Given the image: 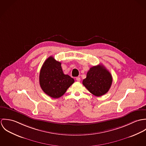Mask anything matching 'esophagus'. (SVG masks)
<instances>
[{"instance_id": "obj_1", "label": "esophagus", "mask_w": 146, "mask_h": 146, "mask_svg": "<svg viewBox=\"0 0 146 146\" xmlns=\"http://www.w3.org/2000/svg\"><path fill=\"white\" fill-rule=\"evenodd\" d=\"M76 80L78 82H80V77H76Z\"/></svg>"}]
</instances>
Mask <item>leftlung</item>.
Here are the masks:
<instances>
[{
  "instance_id": "left-lung-1",
  "label": "left lung",
  "mask_w": 146,
  "mask_h": 146,
  "mask_svg": "<svg viewBox=\"0 0 146 146\" xmlns=\"http://www.w3.org/2000/svg\"><path fill=\"white\" fill-rule=\"evenodd\" d=\"M112 83L110 72L102 64L90 68L83 81L85 87L93 95L100 97L110 89Z\"/></svg>"
}]
</instances>
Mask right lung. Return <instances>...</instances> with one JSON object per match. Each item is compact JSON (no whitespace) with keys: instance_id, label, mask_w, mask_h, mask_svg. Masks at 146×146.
Masks as SVG:
<instances>
[{"instance_id":"obj_1","label":"right lung","mask_w":146,"mask_h":146,"mask_svg":"<svg viewBox=\"0 0 146 146\" xmlns=\"http://www.w3.org/2000/svg\"><path fill=\"white\" fill-rule=\"evenodd\" d=\"M74 82L73 78L63 74L61 63L52 56L43 63L40 71L39 83L43 92L50 97H61Z\"/></svg>"}]
</instances>
